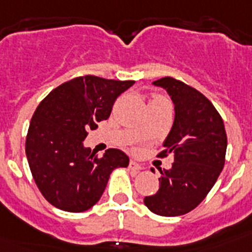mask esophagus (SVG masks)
<instances>
[{"label":"esophagus","mask_w":252,"mask_h":252,"mask_svg":"<svg viewBox=\"0 0 252 252\" xmlns=\"http://www.w3.org/2000/svg\"><path fill=\"white\" fill-rule=\"evenodd\" d=\"M128 168H130L131 170L139 171V170H141L142 166H141V164H139V162L135 161V160H131L130 164H128Z\"/></svg>","instance_id":"34e87169"}]
</instances>
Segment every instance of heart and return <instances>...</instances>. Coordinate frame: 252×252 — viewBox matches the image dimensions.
<instances>
[{
    "label": "heart",
    "instance_id": "b5f03b06",
    "mask_svg": "<svg viewBox=\"0 0 252 252\" xmlns=\"http://www.w3.org/2000/svg\"><path fill=\"white\" fill-rule=\"evenodd\" d=\"M162 102H168L165 98H162V97H154L153 99L150 101V103H162Z\"/></svg>",
    "mask_w": 252,
    "mask_h": 252
}]
</instances>
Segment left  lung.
<instances>
[{
  "label": "left lung",
  "mask_w": 252,
  "mask_h": 252,
  "mask_svg": "<svg viewBox=\"0 0 252 252\" xmlns=\"http://www.w3.org/2000/svg\"><path fill=\"white\" fill-rule=\"evenodd\" d=\"M153 84L164 88L174 103V122L159 154H171L174 162L160 169L159 190L144 203L155 215L175 217L194 209L215 186L224 165L226 130L215 106L197 90L171 77Z\"/></svg>",
  "instance_id": "1"
}]
</instances>
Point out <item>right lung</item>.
Returning <instances> with one entry per match:
<instances>
[{"mask_svg": "<svg viewBox=\"0 0 252 252\" xmlns=\"http://www.w3.org/2000/svg\"><path fill=\"white\" fill-rule=\"evenodd\" d=\"M133 83L78 77L40 102L30 121L25 150L31 174L49 203L66 212H84L99 201L111 173L128 166L124 151L108 149L98 158L83 141L88 131L110 117L116 98Z\"/></svg>", "mask_w": 252, "mask_h": 252, "instance_id": "right-lung-1", "label": "right lung"}]
</instances>
